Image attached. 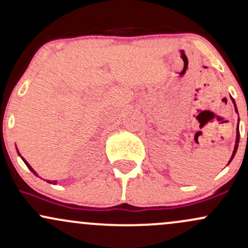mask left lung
<instances>
[{"mask_svg":"<svg viewBox=\"0 0 248 248\" xmlns=\"http://www.w3.org/2000/svg\"><path fill=\"white\" fill-rule=\"evenodd\" d=\"M231 100H232V102H233V105H234V109H235V112L238 113V109H237V105H235V102H234V99H233L232 96H231ZM239 138H240V134H239V120H238V126H237V138H235V144H234V149H233L232 156H231V158H230L229 163H227V164H230V162H231V161L233 160V157H234L235 153H237V149H238V144H239Z\"/></svg>","mask_w":248,"mask_h":248,"instance_id":"obj_1","label":"left lung"}]
</instances>
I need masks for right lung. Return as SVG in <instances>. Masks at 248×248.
<instances>
[{
  "mask_svg": "<svg viewBox=\"0 0 248 248\" xmlns=\"http://www.w3.org/2000/svg\"><path fill=\"white\" fill-rule=\"evenodd\" d=\"M16 149H17V148H16ZM17 153H18V155H19V156H21V154H19V152H18V150H17ZM21 158H22V160H23V162H24V163H25V164H27V167H28V168H29V169L31 170V171H32L33 173H35V175H36V176H38V175H37V172L35 171V170H33V169H32V167H31V166H30V164H29V163H28V162H27V161H25L23 157H22V156H21ZM46 182H49V183H50V184H57V181H47V179H46Z\"/></svg>",
  "mask_w": 248,
  "mask_h": 248,
  "instance_id": "right-lung-1",
  "label": "right lung"
}]
</instances>
